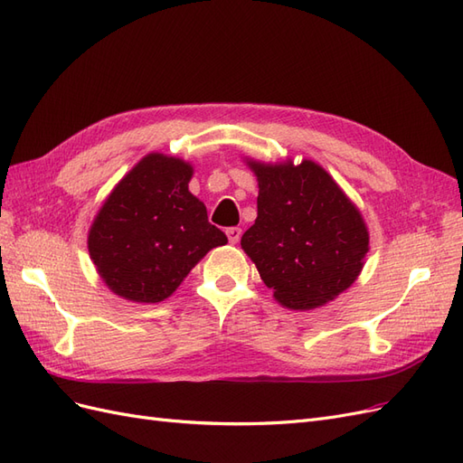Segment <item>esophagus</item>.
Returning a JSON list of instances; mask_svg holds the SVG:
<instances>
[{"instance_id":"esophagus-1","label":"esophagus","mask_w":463,"mask_h":463,"mask_svg":"<svg viewBox=\"0 0 463 463\" xmlns=\"http://www.w3.org/2000/svg\"><path fill=\"white\" fill-rule=\"evenodd\" d=\"M226 235H228L230 243L235 245V243H240V240H241V230H240V228H230V230L226 232Z\"/></svg>"}]
</instances>
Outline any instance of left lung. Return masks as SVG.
<instances>
[{
    "label": "left lung",
    "instance_id": "8db88e82",
    "mask_svg": "<svg viewBox=\"0 0 463 463\" xmlns=\"http://www.w3.org/2000/svg\"><path fill=\"white\" fill-rule=\"evenodd\" d=\"M259 181L257 220L241 237L274 299L311 311L352 286L369 253L359 208L313 160L264 164L245 158Z\"/></svg>",
    "mask_w": 463,
    "mask_h": 463
}]
</instances>
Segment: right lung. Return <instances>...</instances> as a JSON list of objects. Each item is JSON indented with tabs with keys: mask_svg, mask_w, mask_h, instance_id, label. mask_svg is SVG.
<instances>
[{
	"mask_svg": "<svg viewBox=\"0 0 463 463\" xmlns=\"http://www.w3.org/2000/svg\"><path fill=\"white\" fill-rule=\"evenodd\" d=\"M193 165L150 152L111 189L89 230L98 276L116 296L160 303L228 237L189 191Z\"/></svg>",
	"mask_w": 463,
	"mask_h": 463,
	"instance_id": "right-lung-1",
	"label": "right lung"
}]
</instances>
